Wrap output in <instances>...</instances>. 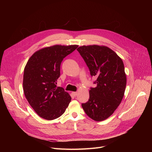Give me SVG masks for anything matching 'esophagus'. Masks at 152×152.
Here are the masks:
<instances>
[{
  "label": "esophagus",
  "instance_id": "1",
  "mask_svg": "<svg viewBox=\"0 0 152 152\" xmlns=\"http://www.w3.org/2000/svg\"><path fill=\"white\" fill-rule=\"evenodd\" d=\"M72 95H74V96H76V95H77V92H72Z\"/></svg>",
  "mask_w": 152,
  "mask_h": 152
}]
</instances>
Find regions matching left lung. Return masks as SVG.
<instances>
[{
	"mask_svg": "<svg viewBox=\"0 0 152 152\" xmlns=\"http://www.w3.org/2000/svg\"><path fill=\"white\" fill-rule=\"evenodd\" d=\"M77 50L89 67L92 76H96L97 86L89 90L88 102L83 103L86 115L101 121L113 115L120 104L126 86V75L122 59L109 47L89 45Z\"/></svg>",
	"mask_w": 152,
	"mask_h": 152,
	"instance_id": "left-lung-1",
	"label": "left lung"
}]
</instances>
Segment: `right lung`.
Returning <instances> with one entry per match:
<instances>
[{
	"label": "right lung",
	"instance_id": "1",
	"mask_svg": "<svg viewBox=\"0 0 152 152\" xmlns=\"http://www.w3.org/2000/svg\"><path fill=\"white\" fill-rule=\"evenodd\" d=\"M77 45H54L34 52L24 69L23 87L25 97L42 118L53 120L61 116L71 102L69 94L57 87L63 59Z\"/></svg>",
	"mask_w": 152,
	"mask_h": 152
}]
</instances>
